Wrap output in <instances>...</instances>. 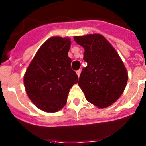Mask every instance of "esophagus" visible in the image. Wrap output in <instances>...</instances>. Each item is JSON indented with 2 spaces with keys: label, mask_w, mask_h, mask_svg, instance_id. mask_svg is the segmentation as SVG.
<instances>
[{
  "label": "esophagus",
  "mask_w": 146,
  "mask_h": 146,
  "mask_svg": "<svg viewBox=\"0 0 146 146\" xmlns=\"http://www.w3.org/2000/svg\"><path fill=\"white\" fill-rule=\"evenodd\" d=\"M80 73H81V70H79L76 71V74H77L78 76H80Z\"/></svg>",
  "instance_id": "obj_1"
}]
</instances>
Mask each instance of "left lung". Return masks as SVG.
Instances as JSON below:
<instances>
[{
    "label": "left lung",
    "instance_id": "left-lung-1",
    "mask_svg": "<svg viewBox=\"0 0 146 146\" xmlns=\"http://www.w3.org/2000/svg\"><path fill=\"white\" fill-rule=\"evenodd\" d=\"M75 42L84 48L82 69L78 84L86 98L99 108L114 103L120 97L128 80V73L117 52L100 34L75 36Z\"/></svg>",
    "mask_w": 146,
    "mask_h": 146
}]
</instances>
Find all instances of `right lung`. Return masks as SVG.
<instances>
[{"instance_id": "obj_1", "label": "right lung", "mask_w": 146, "mask_h": 146, "mask_svg": "<svg viewBox=\"0 0 146 146\" xmlns=\"http://www.w3.org/2000/svg\"><path fill=\"white\" fill-rule=\"evenodd\" d=\"M69 38L51 37L38 49L24 75L29 99L42 111L54 113L66 104L70 89L78 82L68 57Z\"/></svg>"}]
</instances>
